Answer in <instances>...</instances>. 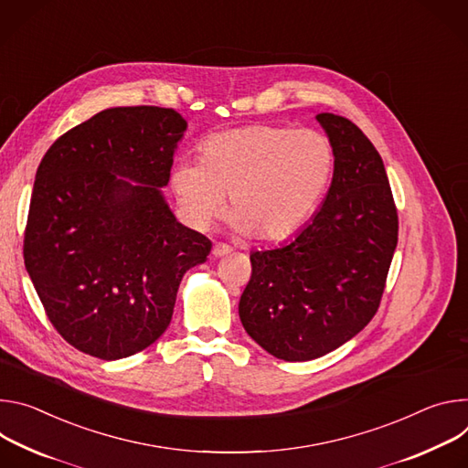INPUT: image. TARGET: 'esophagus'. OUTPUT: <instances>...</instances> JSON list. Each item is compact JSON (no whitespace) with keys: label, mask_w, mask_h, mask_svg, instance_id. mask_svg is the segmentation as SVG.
I'll return each mask as SVG.
<instances>
[{"label":"esophagus","mask_w":468,"mask_h":468,"mask_svg":"<svg viewBox=\"0 0 468 468\" xmlns=\"http://www.w3.org/2000/svg\"><path fill=\"white\" fill-rule=\"evenodd\" d=\"M229 252H230V247L225 245V243H216V245L212 247V256H214V258H221V256H225V254H229Z\"/></svg>","instance_id":"1"}]
</instances>
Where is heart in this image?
<instances>
[{"mask_svg": "<svg viewBox=\"0 0 468 468\" xmlns=\"http://www.w3.org/2000/svg\"><path fill=\"white\" fill-rule=\"evenodd\" d=\"M335 167L336 150L325 133L250 124L202 141L198 164H178L171 187L197 229L210 227L223 214L229 197L236 232L277 241L313 218Z\"/></svg>", "mask_w": 468, "mask_h": 468, "instance_id": "obj_1", "label": "heart"}]
</instances>
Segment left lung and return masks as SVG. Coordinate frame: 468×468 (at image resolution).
Instances as JSON below:
<instances>
[{
  "label": "left lung",
  "instance_id": "8db88e82",
  "mask_svg": "<svg viewBox=\"0 0 468 468\" xmlns=\"http://www.w3.org/2000/svg\"><path fill=\"white\" fill-rule=\"evenodd\" d=\"M336 150L331 187L292 241L250 254L239 299L247 335L288 362L331 353L376 316L398 243V212L383 160L351 121L320 113Z\"/></svg>",
  "mask_w": 468,
  "mask_h": 468
}]
</instances>
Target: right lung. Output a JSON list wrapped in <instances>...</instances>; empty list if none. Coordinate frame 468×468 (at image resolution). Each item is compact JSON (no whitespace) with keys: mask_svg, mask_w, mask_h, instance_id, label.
<instances>
[{"mask_svg":"<svg viewBox=\"0 0 468 468\" xmlns=\"http://www.w3.org/2000/svg\"><path fill=\"white\" fill-rule=\"evenodd\" d=\"M186 128L169 108L103 110L63 133L37 169L26 270L51 325L90 356L117 360L158 340L184 273L212 250L160 189Z\"/></svg>","mask_w":468,"mask_h":468,"instance_id":"1","label":"right lung"}]
</instances>
